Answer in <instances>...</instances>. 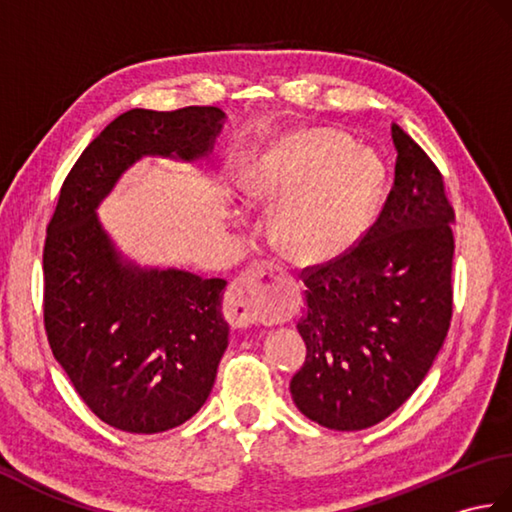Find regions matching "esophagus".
Returning <instances> with one entry per match:
<instances>
[{
  "label": "esophagus",
  "mask_w": 512,
  "mask_h": 512,
  "mask_svg": "<svg viewBox=\"0 0 512 512\" xmlns=\"http://www.w3.org/2000/svg\"><path fill=\"white\" fill-rule=\"evenodd\" d=\"M279 270L255 264L246 268L226 292V317L235 328H248L275 310Z\"/></svg>",
  "instance_id": "1"
}]
</instances>
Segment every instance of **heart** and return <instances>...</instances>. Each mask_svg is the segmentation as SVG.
Segmentation results:
<instances>
[{"mask_svg":"<svg viewBox=\"0 0 512 512\" xmlns=\"http://www.w3.org/2000/svg\"><path fill=\"white\" fill-rule=\"evenodd\" d=\"M253 198L275 202L273 226L301 255L339 248L361 226L376 191V167L332 129H306L255 156L239 176Z\"/></svg>","mask_w":512,"mask_h":512,"instance_id":"b5f03b06","label":"heart"}]
</instances>
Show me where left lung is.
<instances>
[{
  "instance_id": "obj_1",
  "label": "left lung",
  "mask_w": 512,
  "mask_h": 512,
  "mask_svg": "<svg viewBox=\"0 0 512 512\" xmlns=\"http://www.w3.org/2000/svg\"><path fill=\"white\" fill-rule=\"evenodd\" d=\"M394 184L376 222L328 262L301 270L306 361L290 380L303 416L361 431L391 416L427 376L453 314V206L440 169L391 125Z\"/></svg>"
}]
</instances>
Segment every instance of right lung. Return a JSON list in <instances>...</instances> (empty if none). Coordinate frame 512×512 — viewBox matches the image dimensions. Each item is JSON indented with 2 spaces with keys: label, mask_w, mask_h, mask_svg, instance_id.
Instances as JSON below:
<instances>
[{
  "label": "right lung",
  "mask_w": 512,
  "mask_h": 512,
  "mask_svg": "<svg viewBox=\"0 0 512 512\" xmlns=\"http://www.w3.org/2000/svg\"><path fill=\"white\" fill-rule=\"evenodd\" d=\"M224 118L220 107L198 105L114 118L74 162L48 222L43 325L52 354L114 429L162 433L200 411L228 345L226 281L123 262L96 206L138 158L209 154Z\"/></svg>",
  "instance_id": "obj_1"
}]
</instances>
